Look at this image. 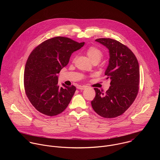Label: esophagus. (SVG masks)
<instances>
[{"label":"esophagus","mask_w":160,"mask_h":160,"mask_svg":"<svg viewBox=\"0 0 160 160\" xmlns=\"http://www.w3.org/2000/svg\"><path fill=\"white\" fill-rule=\"evenodd\" d=\"M87 87V86H85V85H83V86H81V85H78V86H77V88L78 89H80V90H84L85 88H86Z\"/></svg>","instance_id":"obj_1"}]
</instances>
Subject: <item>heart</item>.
<instances>
[{
  "instance_id": "b5f03b06",
  "label": "heart",
  "mask_w": 160,
  "mask_h": 160,
  "mask_svg": "<svg viewBox=\"0 0 160 160\" xmlns=\"http://www.w3.org/2000/svg\"><path fill=\"white\" fill-rule=\"evenodd\" d=\"M86 54L90 61L99 62L103 56V53L99 48L94 46H91L86 50Z\"/></svg>"
}]
</instances>
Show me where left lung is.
<instances>
[{"label": "left lung", "instance_id": "left-lung-1", "mask_svg": "<svg viewBox=\"0 0 160 160\" xmlns=\"http://www.w3.org/2000/svg\"><path fill=\"white\" fill-rule=\"evenodd\" d=\"M96 41L109 50L105 75L106 79L111 80V86L105 93L94 88L96 96L91 104L101 117L115 118L124 113L138 96L140 78L138 61L129 48L116 40L101 38Z\"/></svg>", "mask_w": 160, "mask_h": 160}]
</instances>
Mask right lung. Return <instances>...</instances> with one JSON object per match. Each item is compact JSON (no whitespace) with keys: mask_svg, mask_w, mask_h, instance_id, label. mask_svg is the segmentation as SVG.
I'll use <instances>...</instances> for the list:
<instances>
[{"mask_svg":"<svg viewBox=\"0 0 160 160\" xmlns=\"http://www.w3.org/2000/svg\"><path fill=\"white\" fill-rule=\"evenodd\" d=\"M84 43L56 37L41 43L30 54L24 73L25 93L34 108L43 115H57L70 102L76 87L64 83L60 87L57 74Z\"/></svg>","mask_w":160,"mask_h":160,"instance_id":"add662e5","label":"right lung"}]
</instances>
